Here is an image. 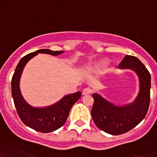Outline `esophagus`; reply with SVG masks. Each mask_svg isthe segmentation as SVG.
<instances>
[{
    "mask_svg": "<svg viewBox=\"0 0 157 157\" xmlns=\"http://www.w3.org/2000/svg\"><path fill=\"white\" fill-rule=\"evenodd\" d=\"M92 93V90L90 88H85L84 90H83V95H89Z\"/></svg>",
    "mask_w": 157,
    "mask_h": 157,
    "instance_id": "1",
    "label": "esophagus"
}]
</instances>
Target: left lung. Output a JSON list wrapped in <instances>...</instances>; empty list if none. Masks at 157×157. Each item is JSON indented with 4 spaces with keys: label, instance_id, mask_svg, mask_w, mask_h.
Returning <instances> with one entry per match:
<instances>
[{
    "label": "left lung",
    "instance_id": "8db88e82",
    "mask_svg": "<svg viewBox=\"0 0 157 157\" xmlns=\"http://www.w3.org/2000/svg\"><path fill=\"white\" fill-rule=\"evenodd\" d=\"M121 69H131L139 78L140 90L135 100L119 106L93 93L94 99L91 110L95 124L102 131L112 134H124L137 125L146 116L150 100V74L137 58L126 55L118 65Z\"/></svg>",
    "mask_w": 157,
    "mask_h": 157
}]
</instances>
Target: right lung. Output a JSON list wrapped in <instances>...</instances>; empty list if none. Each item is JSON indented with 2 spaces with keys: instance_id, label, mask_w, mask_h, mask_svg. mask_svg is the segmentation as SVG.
Here are the masks:
<instances>
[{
  "instance_id": "1",
  "label": "right lung",
  "mask_w": 157,
  "mask_h": 157,
  "mask_svg": "<svg viewBox=\"0 0 157 157\" xmlns=\"http://www.w3.org/2000/svg\"><path fill=\"white\" fill-rule=\"evenodd\" d=\"M64 51L39 49L28 54L20 59L16 67L11 80V90L14 105L21 121L28 127L42 133H49L64 125L68 117L70 110L74 103L81 97V92L64 96L60 101L52 105L37 108L30 105L23 97L20 89V80L26 63L39 53L48 54L55 56Z\"/></svg>"
}]
</instances>
